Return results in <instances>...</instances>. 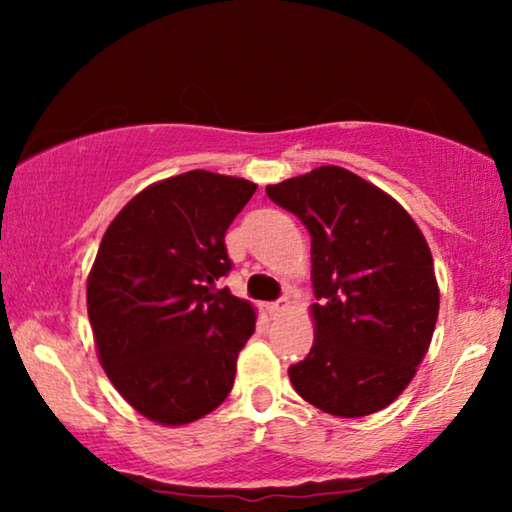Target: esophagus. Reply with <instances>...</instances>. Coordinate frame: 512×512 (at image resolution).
<instances>
[{"mask_svg":"<svg viewBox=\"0 0 512 512\" xmlns=\"http://www.w3.org/2000/svg\"><path fill=\"white\" fill-rule=\"evenodd\" d=\"M286 307H289V298L282 296V298H277L275 303H270V305H268V312H270V314H277V312L286 310Z\"/></svg>","mask_w":512,"mask_h":512,"instance_id":"34e87169","label":"esophagus"}]
</instances>
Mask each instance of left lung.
<instances>
[{"label": "left lung", "mask_w": 512, "mask_h": 512, "mask_svg": "<svg viewBox=\"0 0 512 512\" xmlns=\"http://www.w3.org/2000/svg\"><path fill=\"white\" fill-rule=\"evenodd\" d=\"M312 235L314 345L293 389L335 417H366L408 387L431 345L438 284L422 230L394 198L324 165L265 188Z\"/></svg>", "instance_id": "obj_1"}]
</instances>
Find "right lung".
Returning a JSON list of instances; mask_svg holds the SVG:
<instances>
[{
  "label": "right lung",
  "mask_w": 512,
  "mask_h": 512,
  "mask_svg": "<svg viewBox=\"0 0 512 512\" xmlns=\"http://www.w3.org/2000/svg\"><path fill=\"white\" fill-rule=\"evenodd\" d=\"M247 179L193 170L125 205L88 277L102 368L132 408L179 426L226 401L256 312L216 289L233 261L226 230L251 200Z\"/></svg>",
  "instance_id": "add662e5"
}]
</instances>
